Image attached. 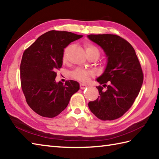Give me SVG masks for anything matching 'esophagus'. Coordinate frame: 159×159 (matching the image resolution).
Returning <instances> with one entry per match:
<instances>
[{
	"label": "esophagus",
	"mask_w": 159,
	"mask_h": 159,
	"mask_svg": "<svg viewBox=\"0 0 159 159\" xmlns=\"http://www.w3.org/2000/svg\"><path fill=\"white\" fill-rule=\"evenodd\" d=\"M87 87H88V85H85V84H83V83H80V89H85Z\"/></svg>",
	"instance_id": "esophagus-1"
}]
</instances>
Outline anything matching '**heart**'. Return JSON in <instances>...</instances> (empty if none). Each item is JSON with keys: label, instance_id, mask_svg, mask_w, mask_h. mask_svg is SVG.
Returning <instances> with one entry per match:
<instances>
[{"label": "heart", "instance_id": "1", "mask_svg": "<svg viewBox=\"0 0 159 159\" xmlns=\"http://www.w3.org/2000/svg\"><path fill=\"white\" fill-rule=\"evenodd\" d=\"M85 48L87 54L88 55L93 54V53H97L98 54H99L98 49L96 48L94 45H93L92 44H89V43L85 44ZM63 59V61H66V52L64 53ZM93 75H94V72H93L92 71L82 69V68H77L76 70L72 71V73H71V76H72L73 78L80 80V81L81 82H87L89 79V78Z\"/></svg>", "mask_w": 159, "mask_h": 159}]
</instances>
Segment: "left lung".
I'll return each instance as SVG.
<instances>
[{
  "instance_id": "8db88e82",
  "label": "left lung",
  "mask_w": 159,
  "mask_h": 159,
  "mask_svg": "<svg viewBox=\"0 0 159 159\" xmlns=\"http://www.w3.org/2000/svg\"><path fill=\"white\" fill-rule=\"evenodd\" d=\"M88 38L101 47L107 58L103 73L96 79L107 89L96 87L100 96L89 102V108L101 120L119 119L131 107L143 81L137 56L133 47L119 36L90 34Z\"/></svg>"
}]
</instances>
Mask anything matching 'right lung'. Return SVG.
<instances>
[{
  "mask_svg": "<svg viewBox=\"0 0 159 159\" xmlns=\"http://www.w3.org/2000/svg\"><path fill=\"white\" fill-rule=\"evenodd\" d=\"M82 36L65 31H49L24 52L20 67L22 89L28 105L40 116H58L79 90L75 80L63 84L55 79L56 71L63 65L64 49Z\"/></svg>",
  "mask_w": 159,
  "mask_h": 159,
  "instance_id": "obj_1",
  "label": "right lung"
}]
</instances>
